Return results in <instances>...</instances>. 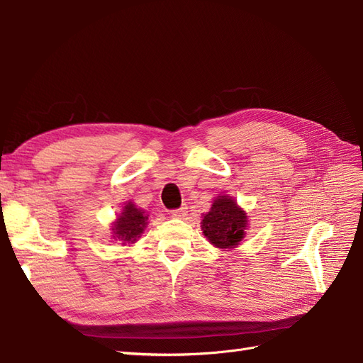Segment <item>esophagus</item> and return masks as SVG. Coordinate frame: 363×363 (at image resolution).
<instances>
[{
    "label": "esophagus",
    "instance_id": "34e87169",
    "mask_svg": "<svg viewBox=\"0 0 363 363\" xmlns=\"http://www.w3.org/2000/svg\"><path fill=\"white\" fill-rule=\"evenodd\" d=\"M171 215L175 218H183L188 215V207H186V204H183L180 208H174V211H171Z\"/></svg>",
    "mask_w": 363,
    "mask_h": 363
}]
</instances>
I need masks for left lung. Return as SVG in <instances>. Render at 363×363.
Listing matches in <instances>:
<instances>
[{"label":"left lung","instance_id":"obj_1","mask_svg":"<svg viewBox=\"0 0 363 363\" xmlns=\"http://www.w3.org/2000/svg\"><path fill=\"white\" fill-rule=\"evenodd\" d=\"M247 215L227 195L218 196L211 212L206 213L201 230L208 242L218 248H233L245 235Z\"/></svg>","mask_w":363,"mask_h":363}]
</instances>
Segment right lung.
<instances>
[{
	"mask_svg": "<svg viewBox=\"0 0 363 363\" xmlns=\"http://www.w3.org/2000/svg\"><path fill=\"white\" fill-rule=\"evenodd\" d=\"M147 219L148 216L145 215V212L135 207V204L128 203L124 206V211L119 215L113 227L115 235L118 236V239L124 240V242H135L136 238H139L140 233L144 232Z\"/></svg>",
	"mask_w": 363,
	"mask_h": 363,
	"instance_id": "add662e5",
	"label": "right lung"
}]
</instances>
